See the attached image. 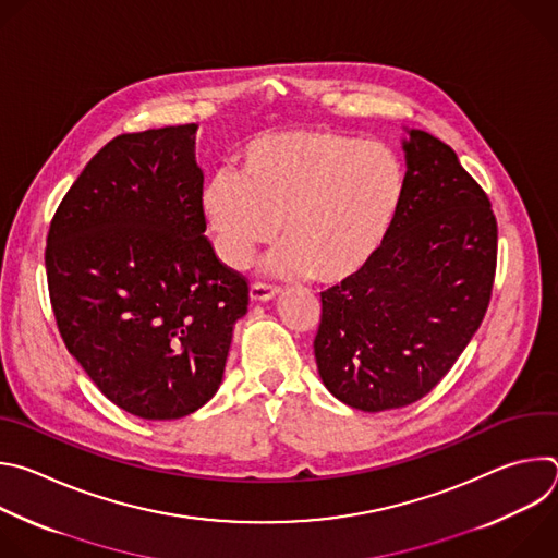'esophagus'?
Masks as SVG:
<instances>
[{
    "label": "esophagus",
    "instance_id": "1",
    "mask_svg": "<svg viewBox=\"0 0 558 558\" xmlns=\"http://www.w3.org/2000/svg\"><path fill=\"white\" fill-rule=\"evenodd\" d=\"M278 293V287L267 284V282H254L250 289V298L252 302H267Z\"/></svg>",
    "mask_w": 558,
    "mask_h": 558
}]
</instances>
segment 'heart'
I'll return each mask as SVG.
<instances>
[{
	"label": "heart",
	"mask_w": 558,
	"mask_h": 558,
	"mask_svg": "<svg viewBox=\"0 0 558 558\" xmlns=\"http://www.w3.org/2000/svg\"><path fill=\"white\" fill-rule=\"evenodd\" d=\"M404 190V166L390 147L304 128L247 143L238 172H220L205 187L203 211L229 267L245 269L280 225L284 245L271 269L338 284L384 245Z\"/></svg>",
	"instance_id": "1"
}]
</instances>
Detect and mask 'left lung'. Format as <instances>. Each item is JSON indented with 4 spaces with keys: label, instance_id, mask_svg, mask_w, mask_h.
Listing matches in <instances>:
<instances>
[{
    "label": "left lung",
    "instance_id": "8db88e82",
    "mask_svg": "<svg viewBox=\"0 0 558 558\" xmlns=\"http://www.w3.org/2000/svg\"><path fill=\"white\" fill-rule=\"evenodd\" d=\"M407 190L384 245L355 276L323 291L313 340L325 386L379 413L428 395L480 329L497 271L488 194L450 145L409 130Z\"/></svg>",
    "mask_w": 558,
    "mask_h": 558
}]
</instances>
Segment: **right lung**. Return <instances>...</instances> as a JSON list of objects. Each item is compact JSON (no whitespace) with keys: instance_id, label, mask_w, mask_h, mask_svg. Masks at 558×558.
I'll return each instance as SVG.
<instances>
[{"instance_id":"obj_1","label":"right lung","mask_w":558,"mask_h":558,"mask_svg":"<svg viewBox=\"0 0 558 558\" xmlns=\"http://www.w3.org/2000/svg\"><path fill=\"white\" fill-rule=\"evenodd\" d=\"M194 132L187 123L112 138L59 203L46 241L65 349L112 404L151 422L211 400L250 304L245 276L203 235Z\"/></svg>"}]
</instances>
